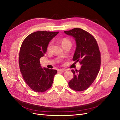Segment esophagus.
<instances>
[{
	"label": "esophagus",
	"instance_id": "obj_1",
	"mask_svg": "<svg viewBox=\"0 0 120 120\" xmlns=\"http://www.w3.org/2000/svg\"><path fill=\"white\" fill-rule=\"evenodd\" d=\"M66 70L65 69H59V70H58V71L60 72H64Z\"/></svg>",
	"mask_w": 120,
	"mask_h": 120
}]
</instances>
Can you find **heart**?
I'll use <instances>...</instances> for the list:
<instances>
[{"mask_svg": "<svg viewBox=\"0 0 120 120\" xmlns=\"http://www.w3.org/2000/svg\"><path fill=\"white\" fill-rule=\"evenodd\" d=\"M61 43L63 47L64 46L68 45V44H70L71 45V41L69 40V39L67 38H63L61 40ZM52 42H51L48 44L47 47V52H50L51 51V49L52 48Z\"/></svg>", "mask_w": 120, "mask_h": 120, "instance_id": "heart-1", "label": "heart"}]
</instances>
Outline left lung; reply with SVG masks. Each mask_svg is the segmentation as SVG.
I'll use <instances>...</instances> for the list:
<instances>
[{
  "label": "left lung",
  "mask_w": 120,
  "mask_h": 120,
  "mask_svg": "<svg viewBox=\"0 0 120 120\" xmlns=\"http://www.w3.org/2000/svg\"><path fill=\"white\" fill-rule=\"evenodd\" d=\"M64 33L74 37L76 48L73 60L82 65L79 70L72 72L74 77L69 86L76 91H83L89 87L97 76L101 65V54L95 38L82 29L75 28Z\"/></svg>",
  "instance_id": "left-lung-1"
}]
</instances>
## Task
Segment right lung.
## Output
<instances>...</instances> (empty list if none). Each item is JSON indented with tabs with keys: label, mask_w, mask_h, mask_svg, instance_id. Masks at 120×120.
<instances>
[{
	"label": "right lung",
	"mask_w": 120,
	"mask_h": 120,
	"mask_svg": "<svg viewBox=\"0 0 120 120\" xmlns=\"http://www.w3.org/2000/svg\"><path fill=\"white\" fill-rule=\"evenodd\" d=\"M59 32L39 31L31 33L23 41L19 54V65L23 78L35 92H44L52 85L57 70L42 68L40 58Z\"/></svg>",
	"instance_id": "1"
}]
</instances>
